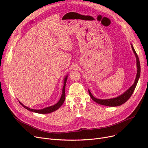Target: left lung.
<instances>
[{
	"label": "left lung",
	"instance_id": "obj_1",
	"mask_svg": "<svg viewBox=\"0 0 148 148\" xmlns=\"http://www.w3.org/2000/svg\"><path fill=\"white\" fill-rule=\"evenodd\" d=\"M131 45V47H132V50H133L136 58V62H137V75H136V77L135 81L134 82V84L132 85V86L127 90H126L123 94H121V95L115 97V98H110V99H98L95 97H94V96L92 95V94H91V92H90V90L88 89V92L89 94L90 95V97H91V98L95 102H96L97 103L101 104V105H103V106H109V107H116V106H119L122 104H123V103H125L126 101L129 99V98L131 97V96L132 95V94H133L134 90L137 86V82L138 81V79L140 78V61H139V59L138 57L137 56V54L133 47V45Z\"/></svg>",
	"mask_w": 148,
	"mask_h": 148
}]
</instances>
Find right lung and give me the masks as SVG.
Returning <instances> with one entry per match:
<instances>
[{"instance_id": "add662e5", "label": "right lung", "mask_w": 148, "mask_h": 148, "mask_svg": "<svg viewBox=\"0 0 148 148\" xmlns=\"http://www.w3.org/2000/svg\"><path fill=\"white\" fill-rule=\"evenodd\" d=\"M67 78H68V75H66L65 77V79L64 80V86L63 88H62V94L61 95V97L59 99V101L53 106L48 107H45L43 109H40V110H35V109H32V108H30L25 106L23 105L21 102L19 101L20 104L23 107H25L26 109L28 110L29 111L32 112H35V113H40V114H46V113H50L51 112H53L54 111L57 110L58 108L63 104V103L65 101V85H66V82L67 80Z\"/></svg>"}]
</instances>
